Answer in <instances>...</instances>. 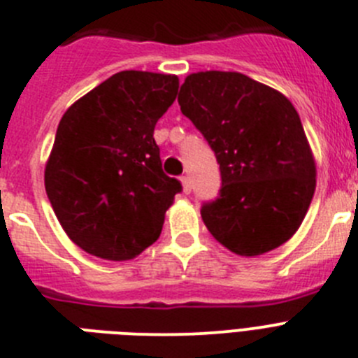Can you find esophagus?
<instances>
[{
  "instance_id": "esophagus-1",
  "label": "esophagus",
  "mask_w": 358,
  "mask_h": 358,
  "mask_svg": "<svg viewBox=\"0 0 358 358\" xmlns=\"http://www.w3.org/2000/svg\"><path fill=\"white\" fill-rule=\"evenodd\" d=\"M181 182H182V192H185V194H189V192H192V179H189L188 176H185L181 179Z\"/></svg>"
}]
</instances>
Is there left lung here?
Masks as SVG:
<instances>
[{"label": "left lung", "mask_w": 358, "mask_h": 358, "mask_svg": "<svg viewBox=\"0 0 358 358\" xmlns=\"http://www.w3.org/2000/svg\"><path fill=\"white\" fill-rule=\"evenodd\" d=\"M177 100L220 164V197L201 211L208 231L240 256L280 248L301 226L317 176L296 107L236 71L192 73Z\"/></svg>", "instance_id": "obj_1"}]
</instances>
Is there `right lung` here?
<instances>
[{
	"label": "right lung",
	"instance_id": "obj_1",
	"mask_svg": "<svg viewBox=\"0 0 358 358\" xmlns=\"http://www.w3.org/2000/svg\"><path fill=\"white\" fill-rule=\"evenodd\" d=\"M177 90L176 75L120 71L59 122L44 186L62 229L85 252L132 260L159 238L181 182L161 169L154 127Z\"/></svg>",
	"mask_w": 358,
	"mask_h": 358
}]
</instances>
